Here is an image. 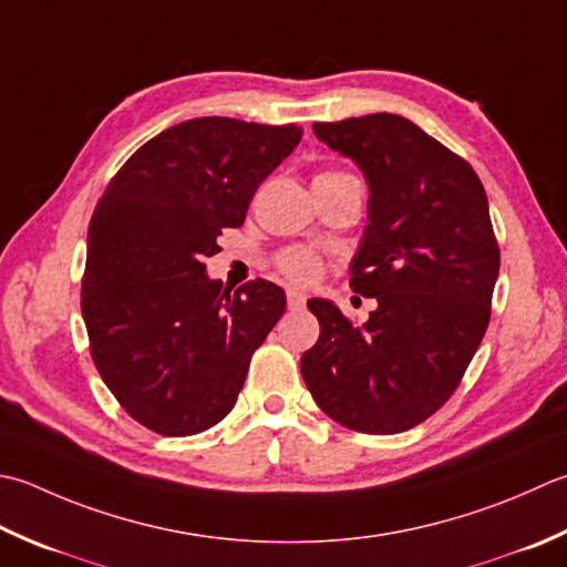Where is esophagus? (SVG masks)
Listing matches in <instances>:
<instances>
[{
  "mask_svg": "<svg viewBox=\"0 0 567 567\" xmlns=\"http://www.w3.org/2000/svg\"><path fill=\"white\" fill-rule=\"evenodd\" d=\"M305 302H307V295H302L299 290H287V305H290V309L305 307Z\"/></svg>",
  "mask_w": 567,
  "mask_h": 567,
  "instance_id": "34e87169",
  "label": "esophagus"
}]
</instances>
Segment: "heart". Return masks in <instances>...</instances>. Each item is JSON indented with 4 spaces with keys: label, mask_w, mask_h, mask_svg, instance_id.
<instances>
[{
    "label": "heart",
    "mask_w": 567,
    "mask_h": 567,
    "mask_svg": "<svg viewBox=\"0 0 567 567\" xmlns=\"http://www.w3.org/2000/svg\"><path fill=\"white\" fill-rule=\"evenodd\" d=\"M343 172H319L317 179H327V176H341ZM277 270H280L287 280L297 285H309L315 282L321 272V258L309 248H287L275 258Z\"/></svg>",
    "instance_id": "heart-1"
}]
</instances>
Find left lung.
<instances>
[{"mask_svg":"<svg viewBox=\"0 0 567 567\" xmlns=\"http://www.w3.org/2000/svg\"><path fill=\"white\" fill-rule=\"evenodd\" d=\"M315 135L369 182L351 287L379 309L357 324L309 299L319 339L302 379L339 425L395 435L450 401L489 327L498 277L489 204L472 164L401 115L315 122Z\"/></svg>","mask_w":567,"mask_h":567,"instance_id":"1","label":"left lung"}]
</instances>
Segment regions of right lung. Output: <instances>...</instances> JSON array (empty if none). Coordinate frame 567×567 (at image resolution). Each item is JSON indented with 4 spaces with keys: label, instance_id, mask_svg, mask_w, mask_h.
Masks as SVG:
<instances>
[{
    "label": "right lung",
    "instance_id": "right-lung-1",
    "mask_svg": "<svg viewBox=\"0 0 567 567\" xmlns=\"http://www.w3.org/2000/svg\"><path fill=\"white\" fill-rule=\"evenodd\" d=\"M297 125L196 117L144 142L110 179L87 228L81 309L100 379L157 435L214 427L238 401L285 290L206 277L224 228H238Z\"/></svg>",
    "mask_w": 567,
    "mask_h": 567
}]
</instances>
